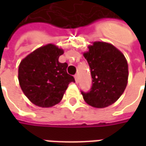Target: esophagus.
Here are the masks:
<instances>
[{
	"label": "esophagus",
	"mask_w": 146,
	"mask_h": 146,
	"mask_svg": "<svg viewBox=\"0 0 146 146\" xmlns=\"http://www.w3.org/2000/svg\"><path fill=\"white\" fill-rule=\"evenodd\" d=\"M74 78H75V81H76V83H78V75H77V74H76V75L74 76Z\"/></svg>",
	"instance_id": "1"
}]
</instances>
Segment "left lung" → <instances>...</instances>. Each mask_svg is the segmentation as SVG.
I'll list each match as a JSON object with an SVG mask.
<instances>
[{"label": "left lung", "mask_w": 146, "mask_h": 146, "mask_svg": "<svg viewBox=\"0 0 146 146\" xmlns=\"http://www.w3.org/2000/svg\"><path fill=\"white\" fill-rule=\"evenodd\" d=\"M83 53L91 69L92 87L81 92L92 107L105 108L115 103L124 92L128 80V65L124 54L112 44L92 42Z\"/></svg>", "instance_id": "1"}]
</instances>
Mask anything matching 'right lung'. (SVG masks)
Masks as SVG:
<instances>
[{
    "instance_id": "1",
    "label": "right lung",
    "mask_w": 146,
    "mask_h": 146,
    "mask_svg": "<svg viewBox=\"0 0 146 146\" xmlns=\"http://www.w3.org/2000/svg\"><path fill=\"white\" fill-rule=\"evenodd\" d=\"M63 53L62 48L48 44L36 48L19 63L20 88L36 106L49 108L59 103L70 83L75 82L73 76L67 73L68 64L58 62Z\"/></svg>"
}]
</instances>
